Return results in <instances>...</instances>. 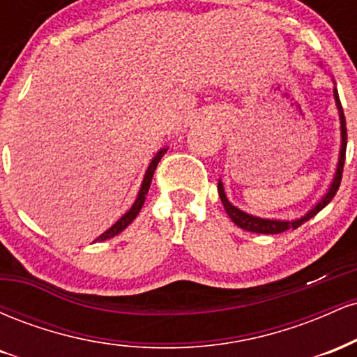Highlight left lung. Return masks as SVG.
<instances>
[{
  "label": "left lung",
  "mask_w": 357,
  "mask_h": 357,
  "mask_svg": "<svg viewBox=\"0 0 357 357\" xmlns=\"http://www.w3.org/2000/svg\"><path fill=\"white\" fill-rule=\"evenodd\" d=\"M334 97H335V104H337V109H339V116H341V130H342V144H341V158H339V165H337V173H335V178L333 184H331L329 188V192H327L326 196L322 198V202L317 203V206L312 208L304 218L301 220H296V221H277V220H264V218H257V216H252V215H247V213H243L238 208H235L233 204L228 202L227 196H225V191H223V184L218 183V192H220V198H221V203H223L225 210H227L228 216H230L233 223L236 225V227L243 228V230L247 231H252V233H264V235H275V233H284L287 230H290V228H296L301 227L302 223H305L307 220H310L312 216L317 215L319 211L322 210V208H326L327 204L333 202V198L335 196V192H337L339 186H341V179H342V171H344V161H346V146H347V129H346V119H344V112H342V105H341V100H339V96H337V90H334Z\"/></svg>",
  "instance_id": "left-lung-1"
}]
</instances>
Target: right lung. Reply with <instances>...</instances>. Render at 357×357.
Wrapping results in <instances>:
<instances>
[{
    "label": "right lung",
    "mask_w": 357,
    "mask_h": 357,
    "mask_svg": "<svg viewBox=\"0 0 357 357\" xmlns=\"http://www.w3.org/2000/svg\"><path fill=\"white\" fill-rule=\"evenodd\" d=\"M165 153H166V149L159 151V153L155 154V158L153 159V162H151L149 167H147V173L144 176V181H142L141 191H139V196H137L136 203L132 204V208H130V210L127 211L126 215L122 216V218L119 220L116 225H114V227H110L107 231L102 233V235L96 241H104V240L112 238V236L119 235V233H121L122 230H126V228L129 227V225L132 223L134 220H136V216L139 215V211H141L142 204H144V202H146V195H147V191H149V186H151V181H153V176H154L155 167H158V162L161 161V158H162V155H165Z\"/></svg>",
    "instance_id": "add662e5"
}]
</instances>
